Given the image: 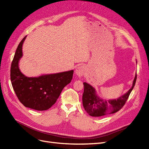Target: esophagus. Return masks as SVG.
<instances>
[{
    "label": "esophagus",
    "instance_id": "esophagus-1",
    "mask_svg": "<svg viewBox=\"0 0 149 149\" xmlns=\"http://www.w3.org/2000/svg\"><path fill=\"white\" fill-rule=\"evenodd\" d=\"M85 66L84 65H80V66H79V67L76 68L75 72L77 75L80 77H81L84 75V74L85 72Z\"/></svg>",
    "mask_w": 149,
    "mask_h": 149
}]
</instances>
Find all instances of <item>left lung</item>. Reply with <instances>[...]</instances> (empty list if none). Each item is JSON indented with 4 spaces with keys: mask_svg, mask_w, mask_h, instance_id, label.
<instances>
[{
    "mask_svg": "<svg viewBox=\"0 0 149 149\" xmlns=\"http://www.w3.org/2000/svg\"><path fill=\"white\" fill-rule=\"evenodd\" d=\"M137 79L136 74L131 88L125 94L117 100H104L99 97L95 89L90 84L84 82V91L82 96L83 106L86 112L92 117H101L107 114L114 113L123 107L133 90Z\"/></svg>",
    "mask_w": 149,
    "mask_h": 149,
    "instance_id": "8db88e82",
    "label": "left lung"
}]
</instances>
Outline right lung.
Masks as SVG:
<instances>
[{
    "instance_id": "obj_1",
    "label": "right lung",
    "mask_w": 149,
    "mask_h": 149,
    "mask_svg": "<svg viewBox=\"0 0 149 149\" xmlns=\"http://www.w3.org/2000/svg\"><path fill=\"white\" fill-rule=\"evenodd\" d=\"M25 36L16 49L10 69V79L13 90L19 101L36 111H46L56 102L64 88L72 79L74 70L28 77L21 72L19 61L23 56Z\"/></svg>"
}]
</instances>
